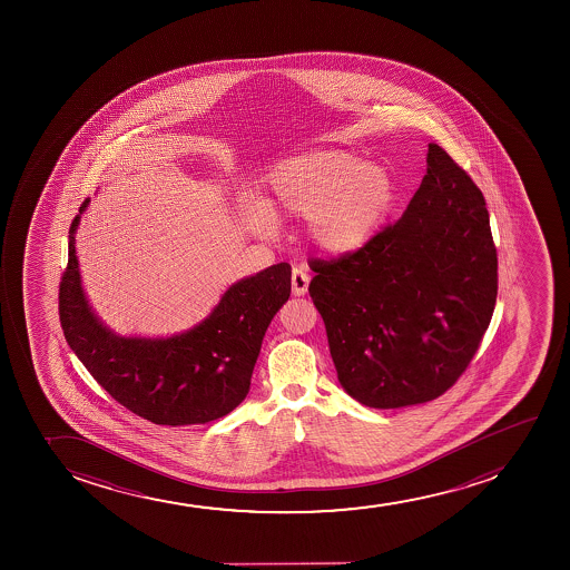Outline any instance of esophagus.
I'll return each mask as SVG.
<instances>
[{"mask_svg":"<svg viewBox=\"0 0 570 570\" xmlns=\"http://www.w3.org/2000/svg\"><path fill=\"white\" fill-rule=\"evenodd\" d=\"M291 285H293V295H306V293H308L309 275L302 268L293 269V275H291Z\"/></svg>","mask_w":570,"mask_h":570,"instance_id":"esophagus-1","label":"esophagus"}]
</instances>
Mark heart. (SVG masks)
<instances>
[{
	"mask_svg": "<svg viewBox=\"0 0 570 570\" xmlns=\"http://www.w3.org/2000/svg\"><path fill=\"white\" fill-rule=\"evenodd\" d=\"M393 204L395 183L384 167L354 151L321 148L275 165L266 205L255 207V226L269 228L274 215L306 216L315 249L354 255L373 242Z\"/></svg>",
	"mask_w": 570,
	"mask_h": 570,
	"instance_id": "obj_1",
	"label": "heart"
}]
</instances>
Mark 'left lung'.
I'll use <instances>...</instances> for the list:
<instances>
[{"instance_id":"8db88e82","label":"left lung","mask_w":570,"mask_h":570,"mask_svg":"<svg viewBox=\"0 0 570 570\" xmlns=\"http://www.w3.org/2000/svg\"><path fill=\"white\" fill-rule=\"evenodd\" d=\"M397 223L354 255L309 262V296L338 382L361 405L435 400L460 379L491 323L497 247L484 197L441 146Z\"/></svg>"}]
</instances>
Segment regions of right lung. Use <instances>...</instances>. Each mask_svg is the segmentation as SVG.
<instances>
[{
    "mask_svg": "<svg viewBox=\"0 0 570 570\" xmlns=\"http://www.w3.org/2000/svg\"><path fill=\"white\" fill-rule=\"evenodd\" d=\"M59 288L60 325L68 346L92 379L131 413L161 425L223 419L250 387L269 321L291 296V266L279 262L234 283L199 325L167 338L119 336L95 315L79 277L76 229Z\"/></svg>",
    "mask_w": 570,
    "mask_h": 570,
    "instance_id": "1",
    "label": "right lung"
}]
</instances>
